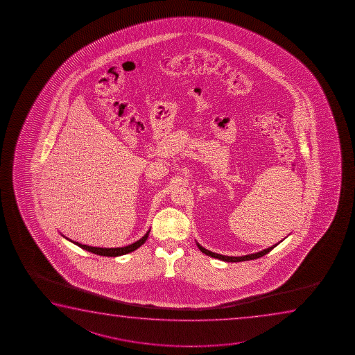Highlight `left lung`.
I'll return each mask as SVG.
<instances>
[{"mask_svg": "<svg viewBox=\"0 0 355 355\" xmlns=\"http://www.w3.org/2000/svg\"><path fill=\"white\" fill-rule=\"evenodd\" d=\"M277 245H272V248L263 250L261 252L252 253V254H248V256H243V257H229V256H222V254H218V253L211 252L209 250H206V248H202V246H200L199 243H198V248H199L200 251L204 252L205 254L211 256V257L218 258V259H222L224 262H243V261H250V259H256V258L263 257L264 254L270 252L272 248L277 246Z\"/></svg>", "mask_w": 355, "mask_h": 355, "instance_id": "1", "label": "left lung"}]
</instances>
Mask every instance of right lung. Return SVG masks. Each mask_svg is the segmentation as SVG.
Returning a JSON list of instances; mask_svg holds the SVG:
<instances>
[{
	"instance_id": "obj_1",
	"label": "right lung",
	"mask_w": 355,
	"mask_h": 355,
	"mask_svg": "<svg viewBox=\"0 0 355 355\" xmlns=\"http://www.w3.org/2000/svg\"><path fill=\"white\" fill-rule=\"evenodd\" d=\"M150 232V230H149ZM149 232L141 239V240H138L136 243H131V245H128V246H125V248H92V246H87V245H83V243H76L78 246L83 248V250H86V251H89V252L96 253V254H99V256H107V257H116V256H121V254H126V253L132 252V251H135L138 248H141L143 243H146V239L149 236Z\"/></svg>"
}]
</instances>
